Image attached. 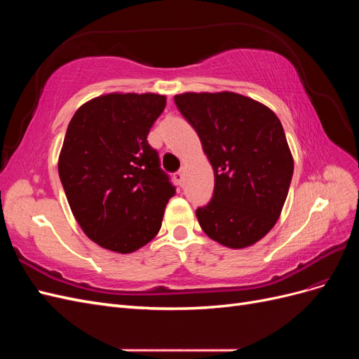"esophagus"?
<instances>
[{
  "label": "esophagus",
  "instance_id": "esophagus-1",
  "mask_svg": "<svg viewBox=\"0 0 359 359\" xmlns=\"http://www.w3.org/2000/svg\"><path fill=\"white\" fill-rule=\"evenodd\" d=\"M173 178H175V181L181 186L182 181H184V170H178V172L175 173V175H173Z\"/></svg>",
  "mask_w": 359,
  "mask_h": 359
}]
</instances>
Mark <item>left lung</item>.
I'll return each instance as SVG.
<instances>
[{
	"label": "left lung",
	"mask_w": 359,
	"mask_h": 359,
	"mask_svg": "<svg viewBox=\"0 0 359 359\" xmlns=\"http://www.w3.org/2000/svg\"><path fill=\"white\" fill-rule=\"evenodd\" d=\"M175 104L196 130L214 170L211 201L199 206L202 231L231 248L264 238L283 208L293 160L276 114L235 93H187Z\"/></svg>",
	"instance_id": "1"
}]
</instances>
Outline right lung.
I'll return each mask as SVG.
<instances>
[{
    "label": "right lung",
    "instance_id": "obj_1",
    "mask_svg": "<svg viewBox=\"0 0 359 359\" xmlns=\"http://www.w3.org/2000/svg\"><path fill=\"white\" fill-rule=\"evenodd\" d=\"M165 106L158 94H107L81 106L67 127L60 180L74 219L103 248L132 253L160 231L177 187L147 137Z\"/></svg>",
    "mask_w": 359,
    "mask_h": 359
}]
</instances>
